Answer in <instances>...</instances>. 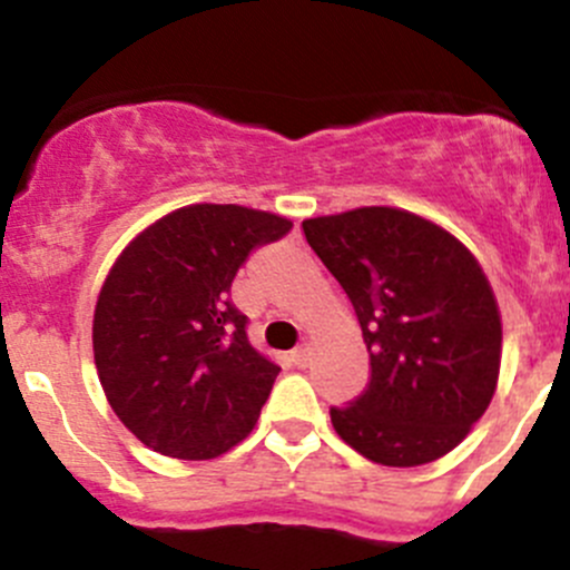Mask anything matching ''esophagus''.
<instances>
[{"label": "esophagus", "mask_w": 570, "mask_h": 570, "mask_svg": "<svg viewBox=\"0 0 570 570\" xmlns=\"http://www.w3.org/2000/svg\"><path fill=\"white\" fill-rule=\"evenodd\" d=\"M292 364H295L297 370H306V366L312 364V350H308L306 344H303V347H297L295 353H292Z\"/></svg>", "instance_id": "1"}]
</instances>
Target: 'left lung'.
<instances>
[{
	"label": "left lung",
	"instance_id": "8db88e82",
	"mask_svg": "<svg viewBox=\"0 0 570 570\" xmlns=\"http://www.w3.org/2000/svg\"><path fill=\"white\" fill-rule=\"evenodd\" d=\"M303 234L347 292L372 375L331 407L333 430L372 463L439 461L491 405L502 320L465 245L424 217L364 206L303 220Z\"/></svg>",
	"mask_w": 570,
	"mask_h": 570
}]
</instances>
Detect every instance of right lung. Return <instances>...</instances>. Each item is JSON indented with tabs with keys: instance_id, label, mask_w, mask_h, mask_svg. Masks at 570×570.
Returning a JSON list of instances; mask_svg holds the SVG:
<instances>
[{
	"instance_id": "1",
	"label": "right lung",
	"mask_w": 570,
	"mask_h": 570,
	"mask_svg": "<svg viewBox=\"0 0 570 570\" xmlns=\"http://www.w3.org/2000/svg\"><path fill=\"white\" fill-rule=\"evenodd\" d=\"M292 223L237 204H193L137 234L109 269L94 355L115 416L154 452L209 461L256 424L281 366L248 342L232 281Z\"/></svg>"
}]
</instances>
